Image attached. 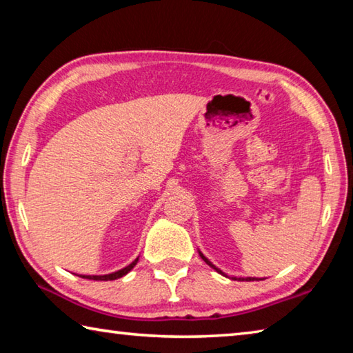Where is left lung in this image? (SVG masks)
<instances>
[{"label": "left lung", "instance_id": "left-lung-1", "mask_svg": "<svg viewBox=\"0 0 353 353\" xmlns=\"http://www.w3.org/2000/svg\"><path fill=\"white\" fill-rule=\"evenodd\" d=\"M199 254H200V257L203 259V261H205L208 265H209V267H211V268H214L215 271H217V273H220L221 276H225V277H230V276H228L226 273H223V271H221L220 268H217V267H215V265L211 262V261H209V259L205 256V254H203V252L199 250ZM231 279H234V281H262V279H257V277H236V276H232L231 277Z\"/></svg>", "mask_w": 353, "mask_h": 353}]
</instances>
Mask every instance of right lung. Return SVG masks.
Returning a JSON list of instances; mask_svg holds the SVG:
<instances>
[{
    "instance_id": "obj_1",
    "label": "right lung",
    "mask_w": 353,
    "mask_h": 353,
    "mask_svg": "<svg viewBox=\"0 0 353 353\" xmlns=\"http://www.w3.org/2000/svg\"><path fill=\"white\" fill-rule=\"evenodd\" d=\"M138 261H139V257H136L134 261L130 263V265H127L125 268H122V270H117V271H114V273H110V274H97V276H94V274H80V277H83V279H90V281H114V279H119V277H122V276H125L127 273H130V271L133 270V267L136 263H138ZM79 276V274H77Z\"/></svg>"
}]
</instances>
